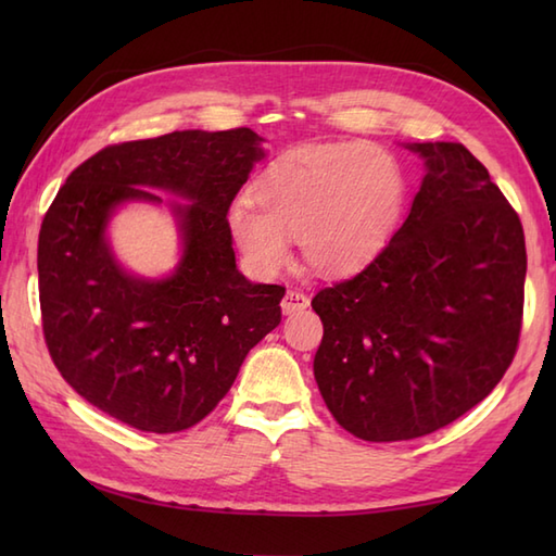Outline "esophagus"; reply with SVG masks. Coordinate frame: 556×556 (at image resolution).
I'll list each match as a JSON object with an SVG mask.
<instances>
[{"instance_id": "obj_1", "label": "esophagus", "mask_w": 556, "mask_h": 556, "mask_svg": "<svg viewBox=\"0 0 556 556\" xmlns=\"http://www.w3.org/2000/svg\"><path fill=\"white\" fill-rule=\"evenodd\" d=\"M308 305H311V299L305 296V293L299 291V289H289L285 293V299H281V311H285L287 315L301 313V311L308 308Z\"/></svg>"}]
</instances>
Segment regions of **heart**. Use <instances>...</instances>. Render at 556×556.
Instances as JSON below:
<instances>
[{
  "mask_svg": "<svg viewBox=\"0 0 556 556\" xmlns=\"http://www.w3.org/2000/svg\"><path fill=\"white\" fill-rule=\"evenodd\" d=\"M251 195L236 198L229 227L248 265L275 275L301 239L308 263L349 271L384 245L404 203L396 162L365 143L301 148L271 162Z\"/></svg>",
  "mask_w": 556,
  "mask_h": 556,
  "instance_id": "1",
  "label": "heart"
}]
</instances>
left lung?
Segmentation results:
<instances>
[{
  "instance_id": "left-lung-1",
  "label": "left lung",
  "mask_w": 556,
  "mask_h": 556,
  "mask_svg": "<svg viewBox=\"0 0 556 556\" xmlns=\"http://www.w3.org/2000/svg\"><path fill=\"white\" fill-rule=\"evenodd\" d=\"M404 148L425 162L406 222L368 267L313 299L325 327L315 382L365 442L464 416L497 387L521 334V219L460 143Z\"/></svg>"
}]
</instances>
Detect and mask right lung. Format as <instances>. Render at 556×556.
Instances as JSON below:
<instances>
[{"mask_svg":"<svg viewBox=\"0 0 556 556\" xmlns=\"http://www.w3.org/2000/svg\"><path fill=\"white\" fill-rule=\"evenodd\" d=\"M265 157L251 128L174 131L100 150L71 172L38 241L42 329L64 380L92 406L143 432L193 428L229 392L243 358L281 320L285 287L236 267L227 212ZM170 201L182 257L140 278L106 236L126 202Z\"/></svg>","mask_w":556,"mask_h":556,"instance_id":"obj_1","label":"right lung"}]
</instances>
